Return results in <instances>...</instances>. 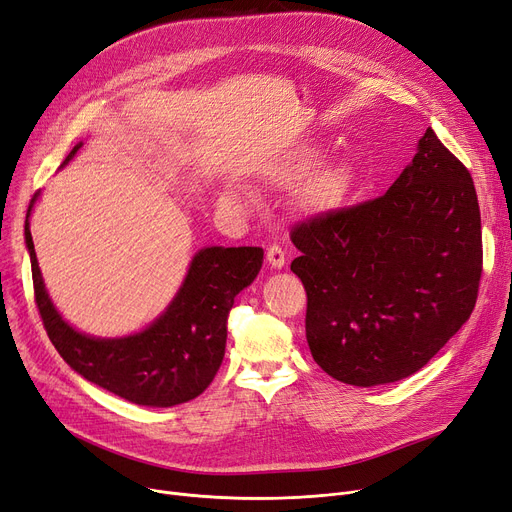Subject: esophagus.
Listing matches in <instances>:
<instances>
[{
    "mask_svg": "<svg viewBox=\"0 0 512 512\" xmlns=\"http://www.w3.org/2000/svg\"><path fill=\"white\" fill-rule=\"evenodd\" d=\"M268 261L272 268H282V265L286 263V253L280 244H272V247L268 249Z\"/></svg>",
    "mask_w": 512,
    "mask_h": 512,
    "instance_id": "34e87169",
    "label": "esophagus"
}]
</instances>
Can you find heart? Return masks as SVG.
Returning a JSON list of instances; mask_svg holds the SVG:
<instances>
[{"mask_svg": "<svg viewBox=\"0 0 512 512\" xmlns=\"http://www.w3.org/2000/svg\"><path fill=\"white\" fill-rule=\"evenodd\" d=\"M318 165V154H305V157L297 159L293 167L288 169V177L293 180H299V177L307 175L314 171ZM353 190V173L345 165H332L322 169L314 180L309 182L307 192H305V201L311 209L316 211H335L347 203V198ZM238 190H234V196Z\"/></svg>", "mask_w": 512, "mask_h": 512, "instance_id": "obj_1", "label": "heart"}]
</instances>
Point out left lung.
<instances>
[{"label": "left lung", "instance_id": "8db88e82", "mask_svg": "<svg viewBox=\"0 0 512 512\" xmlns=\"http://www.w3.org/2000/svg\"><path fill=\"white\" fill-rule=\"evenodd\" d=\"M291 240L309 351L341 383L406 379L473 314L483 272L477 192L431 127L383 196L311 215Z\"/></svg>", "mask_w": 512, "mask_h": 512}]
</instances>
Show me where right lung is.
<instances>
[{"label": "right lung", "mask_w": 512, "mask_h": 512, "mask_svg": "<svg viewBox=\"0 0 512 512\" xmlns=\"http://www.w3.org/2000/svg\"><path fill=\"white\" fill-rule=\"evenodd\" d=\"M77 144L64 163H69ZM27 211L25 238L31 255L39 316L62 360L90 383L127 402L154 408L177 406L201 395L221 366L234 297L249 286L263 263L261 247H209L198 251L188 276L165 314L138 335L94 339L66 324L52 305L33 247Z\"/></svg>", "instance_id": "add662e5"}]
</instances>
